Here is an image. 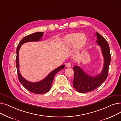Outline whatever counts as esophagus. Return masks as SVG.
Listing matches in <instances>:
<instances>
[{
  "label": "esophagus",
  "mask_w": 121,
  "mask_h": 121,
  "mask_svg": "<svg viewBox=\"0 0 121 121\" xmlns=\"http://www.w3.org/2000/svg\"><path fill=\"white\" fill-rule=\"evenodd\" d=\"M71 66H72V64H71V63H68L67 64H66V67L67 68H69V67H71Z\"/></svg>",
  "instance_id": "obj_1"
}]
</instances>
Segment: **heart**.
<instances>
[{
  "label": "heart",
  "mask_w": 121,
  "mask_h": 121,
  "mask_svg": "<svg viewBox=\"0 0 121 121\" xmlns=\"http://www.w3.org/2000/svg\"><path fill=\"white\" fill-rule=\"evenodd\" d=\"M87 40L86 35L82 33L69 34L65 38V41L67 45L69 47L73 45L74 48L77 50L83 48L86 45Z\"/></svg>",
  "instance_id": "b5f03b06"
}]
</instances>
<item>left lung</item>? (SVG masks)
Instances as JSON below:
<instances>
[{"instance_id":"8db88e82","label":"left lung","mask_w":121,"mask_h":121,"mask_svg":"<svg viewBox=\"0 0 121 121\" xmlns=\"http://www.w3.org/2000/svg\"><path fill=\"white\" fill-rule=\"evenodd\" d=\"M97 37L96 43L101 49L104 63L101 72L95 76H92L86 73L80 66L73 67L74 78L73 86L78 92L84 93L91 92L99 87L107 78L108 68L111 61V55L109 46L106 40L98 32L95 34Z\"/></svg>"}]
</instances>
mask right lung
<instances>
[{"label":"right lung","instance_id":"obj_1","mask_svg":"<svg viewBox=\"0 0 121 121\" xmlns=\"http://www.w3.org/2000/svg\"><path fill=\"white\" fill-rule=\"evenodd\" d=\"M44 32H35L25 36L20 41L17 48V57H16V67L19 81L22 86L29 91L37 94H43L48 92L52 87V84L53 81L55 74L65 67V65H62L56 68L51 72L47 77L38 82H30L24 78L20 72V64H19V50L21 46L24 43L29 42H38L42 41V37L43 36Z\"/></svg>","mask_w":121,"mask_h":121}]
</instances>
